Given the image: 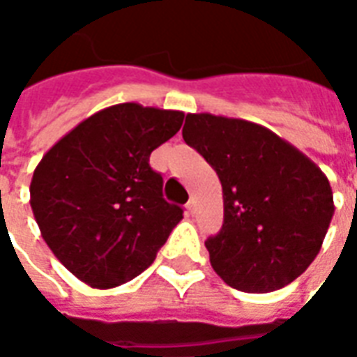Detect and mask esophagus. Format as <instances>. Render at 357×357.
Instances as JSON below:
<instances>
[{
	"instance_id": "1",
	"label": "esophagus",
	"mask_w": 357,
	"mask_h": 357,
	"mask_svg": "<svg viewBox=\"0 0 357 357\" xmlns=\"http://www.w3.org/2000/svg\"><path fill=\"white\" fill-rule=\"evenodd\" d=\"M195 206H197V202H195V199H189V202L185 204V208L189 210V212H195Z\"/></svg>"
}]
</instances>
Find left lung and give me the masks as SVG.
Returning <instances> with one entry per match:
<instances>
[{
    "label": "left lung",
    "mask_w": 357,
    "mask_h": 357,
    "mask_svg": "<svg viewBox=\"0 0 357 357\" xmlns=\"http://www.w3.org/2000/svg\"><path fill=\"white\" fill-rule=\"evenodd\" d=\"M181 133L216 170L224 191L222 231L204 243L218 275L243 292L277 291L302 275L335 214L319 166L241 118L187 114Z\"/></svg>",
    "instance_id": "1"
}]
</instances>
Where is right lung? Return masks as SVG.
I'll use <instances>...</instances> for the list:
<instances>
[{
	"label": "right lung",
	"instance_id": "right-lung-1",
	"mask_svg": "<svg viewBox=\"0 0 357 357\" xmlns=\"http://www.w3.org/2000/svg\"><path fill=\"white\" fill-rule=\"evenodd\" d=\"M183 124L181 110L120 102L95 112L43 155L30 206L51 252L93 289L132 281L156 258L183 210L149 166Z\"/></svg>",
	"mask_w": 357,
	"mask_h": 357
}]
</instances>
